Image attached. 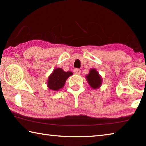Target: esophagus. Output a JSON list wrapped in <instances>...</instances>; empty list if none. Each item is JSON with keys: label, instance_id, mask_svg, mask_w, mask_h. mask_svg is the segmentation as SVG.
Returning <instances> with one entry per match:
<instances>
[{"label": "esophagus", "instance_id": "1", "mask_svg": "<svg viewBox=\"0 0 146 146\" xmlns=\"http://www.w3.org/2000/svg\"><path fill=\"white\" fill-rule=\"evenodd\" d=\"M73 72L75 74H76V75H79V74H80V73H81V70L78 68H75V69H74Z\"/></svg>", "mask_w": 146, "mask_h": 146}]
</instances>
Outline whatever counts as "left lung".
<instances>
[{
    "instance_id": "8db88e82",
    "label": "left lung",
    "mask_w": 146,
    "mask_h": 146,
    "mask_svg": "<svg viewBox=\"0 0 146 146\" xmlns=\"http://www.w3.org/2000/svg\"><path fill=\"white\" fill-rule=\"evenodd\" d=\"M86 78L89 85L93 89H97L102 85V78L100 77L99 73L94 69L90 70L89 75L86 76Z\"/></svg>"
}]
</instances>
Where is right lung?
I'll return each mask as SVG.
<instances>
[{
	"label": "right lung",
	"instance_id": "1",
	"mask_svg": "<svg viewBox=\"0 0 146 146\" xmlns=\"http://www.w3.org/2000/svg\"><path fill=\"white\" fill-rule=\"evenodd\" d=\"M72 74L70 71L65 72L61 68L55 69L48 78V87L53 91H58L64 86L66 80Z\"/></svg>",
	"mask_w": 146,
	"mask_h": 146
}]
</instances>
